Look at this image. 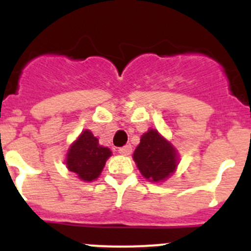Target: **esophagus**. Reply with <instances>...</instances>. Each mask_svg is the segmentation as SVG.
<instances>
[{
  "label": "esophagus",
  "mask_w": 251,
  "mask_h": 251,
  "mask_svg": "<svg viewBox=\"0 0 251 251\" xmlns=\"http://www.w3.org/2000/svg\"><path fill=\"white\" fill-rule=\"evenodd\" d=\"M118 152L121 153V154H124V156H128V154L132 153V146L127 145V146H124V147H121L118 150Z\"/></svg>",
  "instance_id": "esophagus-1"
}]
</instances>
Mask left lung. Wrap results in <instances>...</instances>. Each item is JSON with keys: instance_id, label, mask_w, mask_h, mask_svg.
Instances as JSON below:
<instances>
[{"instance_id": "1", "label": "left lung", "mask_w": 251, "mask_h": 251, "mask_svg": "<svg viewBox=\"0 0 251 251\" xmlns=\"http://www.w3.org/2000/svg\"><path fill=\"white\" fill-rule=\"evenodd\" d=\"M133 159L141 174L152 182L166 179L177 167L176 150L156 129H150L142 136Z\"/></svg>"}]
</instances>
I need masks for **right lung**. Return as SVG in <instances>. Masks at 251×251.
<instances>
[{"label":"right lung","instance_id":"1","mask_svg":"<svg viewBox=\"0 0 251 251\" xmlns=\"http://www.w3.org/2000/svg\"><path fill=\"white\" fill-rule=\"evenodd\" d=\"M112 154L109 148L99 146L90 130H84L72 145L66 157V166L83 181L98 178L108 157Z\"/></svg>","mask_w":251,"mask_h":251}]
</instances>
